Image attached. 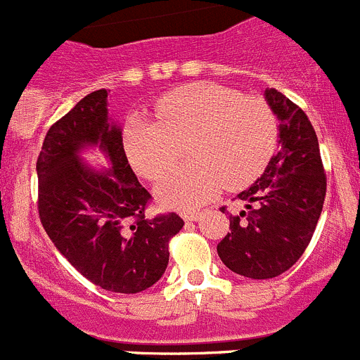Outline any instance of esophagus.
I'll return each mask as SVG.
<instances>
[{
	"label": "esophagus",
	"instance_id": "obj_1",
	"mask_svg": "<svg viewBox=\"0 0 360 360\" xmlns=\"http://www.w3.org/2000/svg\"><path fill=\"white\" fill-rule=\"evenodd\" d=\"M202 214L203 212H200V211H184L182 218L191 224V221H198V219L202 218Z\"/></svg>",
	"mask_w": 360,
	"mask_h": 360
}]
</instances>
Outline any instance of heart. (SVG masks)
<instances>
[{
  "instance_id": "obj_1",
  "label": "heart",
  "mask_w": 360,
  "mask_h": 360,
  "mask_svg": "<svg viewBox=\"0 0 360 360\" xmlns=\"http://www.w3.org/2000/svg\"><path fill=\"white\" fill-rule=\"evenodd\" d=\"M157 120L131 115L124 124V151L133 169L157 182L169 173L182 144L193 160L165 176L158 198L173 207H196L227 184L256 180L274 155L278 122L266 103L212 82H193L162 95Z\"/></svg>"
}]
</instances>
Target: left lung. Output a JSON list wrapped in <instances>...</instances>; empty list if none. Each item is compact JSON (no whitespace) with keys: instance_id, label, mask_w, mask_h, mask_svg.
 <instances>
[{"instance_id":"left-lung-1","label":"left lung","mask_w":360,"mask_h":360,"mask_svg":"<svg viewBox=\"0 0 360 360\" xmlns=\"http://www.w3.org/2000/svg\"><path fill=\"white\" fill-rule=\"evenodd\" d=\"M265 98L279 122V149L265 173L238 195L247 211L229 216L231 232L218 243L224 265L250 279L276 278L303 256L326 195L319 142L307 113L274 88Z\"/></svg>"}]
</instances>
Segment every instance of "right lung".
Masks as SVG:
<instances>
[{"label": "right lung", "mask_w": 360, "mask_h": 360, "mask_svg": "<svg viewBox=\"0 0 360 360\" xmlns=\"http://www.w3.org/2000/svg\"><path fill=\"white\" fill-rule=\"evenodd\" d=\"M97 145L110 170L80 160ZM37 209L57 250L94 285L117 294L153 287L169 263V240L184 227L176 212L146 216L151 195L136 180L120 126L108 117V91L81 98L52 124L37 157Z\"/></svg>", "instance_id": "obj_1"}]
</instances>
